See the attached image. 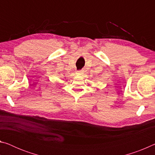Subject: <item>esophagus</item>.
Returning <instances> with one entry per match:
<instances>
[{
  "mask_svg": "<svg viewBox=\"0 0 155 155\" xmlns=\"http://www.w3.org/2000/svg\"><path fill=\"white\" fill-rule=\"evenodd\" d=\"M83 70H80V71H78L77 74H78V75H81V74H83Z\"/></svg>",
  "mask_w": 155,
  "mask_h": 155,
  "instance_id": "1",
  "label": "esophagus"
}]
</instances>
